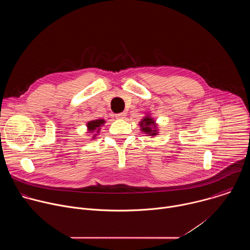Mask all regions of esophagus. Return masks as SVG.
<instances>
[{
  "label": "esophagus",
  "instance_id": "esophagus-1",
  "mask_svg": "<svg viewBox=\"0 0 250 250\" xmlns=\"http://www.w3.org/2000/svg\"><path fill=\"white\" fill-rule=\"evenodd\" d=\"M125 113H120V114H117L116 115V118L119 119V120H124L125 118Z\"/></svg>",
  "mask_w": 250,
  "mask_h": 250
}]
</instances>
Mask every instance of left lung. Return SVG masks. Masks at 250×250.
I'll return each instance as SVG.
<instances>
[{
    "mask_svg": "<svg viewBox=\"0 0 250 250\" xmlns=\"http://www.w3.org/2000/svg\"><path fill=\"white\" fill-rule=\"evenodd\" d=\"M139 125L141 126V130L146 132V133H147L148 135H155L157 133L156 130H155L156 125L154 124V121L149 117H146L144 120L140 122Z\"/></svg>",
    "mask_w": 250,
    "mask_h": 250,
    "instance_id": "obj_1",
    "label": "left lung"
}]
</instances>
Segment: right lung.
<instances>
[{"instance_id": "add662e5", "label": "right lung", "mask_w": 250, "mask_h": 250, "mask_svg": "<svg viewBox=\"0 0 250 250\" xmlns=\"http://www.w3.org/2000/svg\"><path fill=\"white\" fill-rule=\"evenodd\" d=\"M103 124H104V120H96V121L89 122V123L87 124V126H88V128H89V132L91 133V132H94L95 130H97V132H99V130H98L97 128H99L100 129V126H101ZM93 138H94V137H93Z\"/></svg>"}]
</instances>
